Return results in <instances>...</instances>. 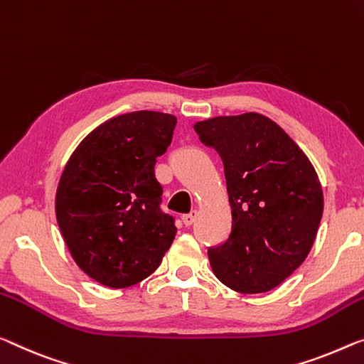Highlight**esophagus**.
Returning <instances> with one entry per match:
<instances>
[{
    "mask_svg": "<svg viewBox=\"0 0 364 364\" xmlns=\"http://www.w3.org/2000/svg\"><path fill=\"white\" fill-rule=\"evenodd\" d=\"M195 220H197V211H192V213L182 216V221H183V225H186V226H192Z\"/></svg>",
    "mask_w": 364,
    "mask_h": 364,
    "instance_id": "esophagus-1",
    "label": "esophagus"
}]
</instances>
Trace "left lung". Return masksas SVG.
Returning a JSON list of instances; mask_svg holds the SVG:
<instances>
[{
	"label": "left lung",
	"instance_id": "1",
	"mask_svg": "<svg viewBox=\"0 0 364 364\" xmlns=\"http://www.w3.org/2000/svg\"><path fill=\"white\" fill-rule=\"evenodd\" d=\"M225 164L232 228L208 249L211 270L242 294L282 284L309 255L323 211L314 166L294 139L257 112L220 115L193 125Z\"/></svg>",
	"mask_w": 364,
	"mask_h": 364
}]
</instances>
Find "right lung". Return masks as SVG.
<instances>
[{
    "label": "right lung",
    "mask_w": 364,
    "mask_h": 364,
    "mask_svg": "<svg viewBox=\"0 0 364 364\" xmlns=\"http://www.w3.org/2000/svg\"><path fill=\"white\" fill-rule=\"evenodd\" d=\"M176 124L163 112L117 115L77 144L61 172L55 195L61 236L76 265L104 287L143 282L176 237L154 176Z\"/></svg>",
    "instance_id": "right-lung-1"
}]
</instances>
